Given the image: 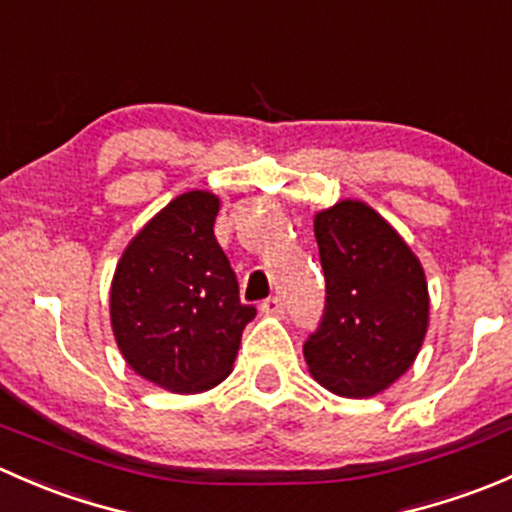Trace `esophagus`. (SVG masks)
Wrapping results in <instances>:
<instances>
[{
	"label": "esophagus",
	"instance_id": "1",
	"mask_svg": "<svg viewBox=\"0 0 512 512\" xmlns=\"http://www.w3.org/2000/svg\"><path fill=\"white\" fill-rule=\"evenodd\" d=\"M262 314H282L285 312V302H282V297H267L265 302L260 304Z\"/></svg>",
	"mask_w": 512,
	"mask_h": 512
}]
</instances>
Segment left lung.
<instances>
[{
  "mask_svg": "<svg viewBox=\"0 0 512 512\" xmlns=\"http://www.w3.org/2000/svg\"><path fill=\"white\" fill-rule=\"evenodd\" d=\"M314 237L327 299L304 359L324 389L366 399L414 364L428 327L426 275L399 232L359 200L317 213Z\"/></svg>",
  "mask_w": 512,
  "mask_h": 512,
  "instance_id": "left-lung-1",
  "label": "left lung"
}]
</instances>
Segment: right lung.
Returning <instances> with one entry per match:
<instances>
[{"instance_id": "add662e5", "label": "right lung", "mask_w": 512, "mask_h": 512, "mask_svg": "<svg viewBox=\"0 0 512 512\" xmlns=\"http://www.w3.org/2000/svg\"><path fill=\"white\" fill-rule=\"evenodd\" d=\"M218 210L213 193L178 195L133 237L113 275L111 324L123 359L178 394L208 391L230 374L242 329L257 314L240 302L215 240Z\"/></svg>"}]
</instances>
